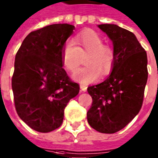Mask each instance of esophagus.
Listing matches in <instances>:
<instances>
[{"label":"esophagus","instance_id":"esophagus-1","mask_svg":"<svg viewBox=\"0 0 158 158\" xmlns=\"http://www.w3.org/2000/svg\"><path fill=\"white\" fill-rule=\"evenodd\" d=\"M80 88H81V90L83 92H85L87 90V87L84 85H81Z\"/></svg>","mask_w":158,"mask_h":158}]
</instances>
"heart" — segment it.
Masks as SVG:
<instances>
[{
    "label": "heart",
    "mask_w": 158,
    "mask_h": 158,
    "mask_svg": "<svg viewBox=\"0 0 158 158\" xmlns=\"http://www.w3.org/2000/svg\"><path fill=\"white\" fill-rule=\"evenodd\" d=\"M85 68L78 69L73 75L77 82L87 85L99 77L110 74L114 65L116 55L113 49L104 45L103 39L92 30H85L76 36L74 41H68L62 49V62L69 72H74L86 56Z\"/></svg>",
    "instance_id": "1"
}]
</instances>
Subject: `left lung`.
Wrapping results in <instances>:
<instances>
[{
    "label": "left lung",
    "mask_w": 158,
    "mask_h": 158,
    "mask_svg": "<svg viewBox=\"0 0 158 158\" xmlns=\"http://www.w3.org/2000/svg\"><path fill=\"white\" fill-rule=\"evenodd\" d=\"M98 27L113 41L116 59L109 77L87 88L93 99L87 121L100 133L113 134L130 123L142 107L148 80L147 53L133 32L116 24Z\"/></svg>",
    "instance_id": "1"
}]
</instances>
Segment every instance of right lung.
I'll use <instances>...</instances> for the list:
<instances>
[{"mask_svg": "<svg viewBox=\"0 0 158 158\" xmlns=\"http://www.w3.org/2000/svg\"><path fill=\"white\" fill-rule=\"evenodd\" d=\"M75 27L52 24L31 31L15 55L12 77L15 108L34 131L47 133L63 123L64 108L79 93L63 69L62 49Z\"/></svg>", "mask_w": 158, "mask_h": 158, "instance_id": "right-lung-1", "label": "right lung"}]
</instances>
